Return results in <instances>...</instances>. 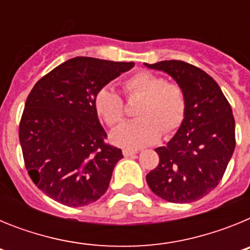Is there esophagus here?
I'll list each match as a JSON object with an SVG mask.
<instances>
[{"mask_svg":"<svg viewBox=\"0 0 250 250\" xmlns=\"http://www.w3.org/2000/svg\"><path fill=\"white\" fill-rule=\"evenodd\" d=\"M123 154L124 156H132L135 155V154H138V150H131V149H124L123 150Z\"/></svg>","mask_w":250,"mask_h":250,"instance_id":"34e87169","label":"esophagus"}]
</instances>
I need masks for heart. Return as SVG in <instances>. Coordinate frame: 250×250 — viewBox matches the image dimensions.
Here are the masks:
<instances>
[{
	"mask_svg": "<svg viewBox=\"0 0 250 250\" xmlns=\"http://www.w3.org/2000/svg\"><path fill=\"white\" fill-rule=\"evenodd\" d=\"M129 95L143 96L139 103L138 119L121 124L111 132V140L119 146L139 149L154 144L161 132L175 131L184 120L185 96L175 83L149 71H139L125 81ZM95 110L109 126L124 118V103L111 86L99 90L94 99Z\"/></svg>",
	"mask_w": 250,
	"mask_h": 250,
	"instance_id": "1",
	"label": "heart"
}]
</instances>
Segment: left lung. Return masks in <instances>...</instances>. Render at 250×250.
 <instances>
[{
	"instance_id": "8db88e82",
	"label": "left lung",
	"mask_w": 250,
	"mask_h": 250,
	"mask_svg": "<svg viewBox=\"0 0 250 250\" xmlns=\"http://www.w3.org/2000/svg\"><path fill=\"white\" fill-rule=\"evenodd\" d=\"M167 72L185 96L184 120L146 175L152 193L170 203H191L210 193L222 180L235 147V123L219 85L202 68L170 60L145 63Z\"/></svg>"
}]
</instances>
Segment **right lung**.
Segmentation results:
<instances>
[{
	"mask_svg": "<svg viewBox=\"0 0 250 250\" xmlns=\"http://www.w3.org/2000/svg\"><path fill=\"white\" fill-rule=\"evenodd\" d=\"M94 57H74L31 90L20 123V144L32 182L51 199L83 207L109 188L121 149L104 143L96 92L134 67Z\"/></svg>",
	"mask_w": 250,
	"mask_h": 250,
	"instance_id": "obj_1",
	"label": "right lung"
}]
</instances>
